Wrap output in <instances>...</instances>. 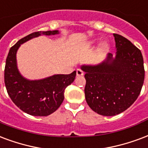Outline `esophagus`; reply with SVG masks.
<instances>
[{
  "mask_svg": "<svg viewBox=\"0 0 148 148\" xmlns=\"http://www.w3.org/2000/svg\"><path fill=\"white\" fill-rule=\"evenodd\" d=\"M76 74H77V76H83L84 75V72L82 70L77 69V71H76Z\"/></svg>",
  "mask_w": 148,
  "mask_h": 148,
  "instance_id": "obj_1",
  "label": "esophagus"
}]
</instances>
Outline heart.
Listing matches in <instances>:
<instances>
[{
	"mask_svg": "<svg viewBox=\"0 0 148 148\" xmlns=\"http://www.w3.org/2000/svg\"><path fill=\"white\" fill-rule=\"evenodd\" d=\"M96 43V40H91L90 42H89V45H93L95 44ZM107 47H108V44L106 43V42H102L100 45H99V48L101 49H107Z\"/></svg>",
	"mask_w": 148,
	"mask_h": 148,
	"instance_id": "b5f03b06",
	"label": "heart"
}]
</instances>
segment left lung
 <instances>
[{
    "mask_svg": "<svg viewBox=\"0 0 148 148\" xmlns=\"http://www.w3.org/2000/svg\"><path fill=\"white\" fill-rule=\"evenodd\" d=\"M115 56L108 53L96 65L81 66L85 73V99L92 110L103 116L123 112L136 101L144 81L140 50L121 35L114 34Z\"/></svg>",
    "mask_w": 148,
    "mask_h": 148,
    "instance_id": "8db88e82",
    "label": "left lung"
}]
</instances>
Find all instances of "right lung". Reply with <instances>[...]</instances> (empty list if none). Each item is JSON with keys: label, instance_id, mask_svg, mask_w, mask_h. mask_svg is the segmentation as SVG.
<instances>
[{"label": "right lung", "instance_id": "obj_1", "mask_svg": "<svg viewBox=\"0 0 148 148\" xmlns=\"http://www.w3.org/2000/svg\"><path fill=\"white\" fill-rule=\"evenodd\" d=\"M59 30L38 31L27 35L9 50L4 68V83L13 103L25 113L33 116H48L62 104L65 88L73 82L76 71L70 74H54L38 80L24 77L18 71L16 53L21 45L40 35H56Z\"/></svg>", "mask_w": 148, "mask_h": 148}]
</instances>
